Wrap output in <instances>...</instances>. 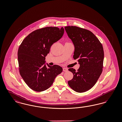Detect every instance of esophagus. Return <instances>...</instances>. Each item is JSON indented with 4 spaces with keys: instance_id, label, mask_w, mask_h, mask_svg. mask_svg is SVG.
<instances>
[{
    "instance_id": "34e87169",
    "label": "esophagus",
    "mask_w": 122,
    "mask_h": 122,
    "mask_svg": "<svg viewBox=\"0 0 122 122\" xmlns=\"http://www.w3.org/2000/svg\"><path fill=\"white\" fill-rule=\"evenodd\" d=\"M68 69L66 68H63V71L64 72H67L68 71Z\"/></svg>"
}]
</instances>
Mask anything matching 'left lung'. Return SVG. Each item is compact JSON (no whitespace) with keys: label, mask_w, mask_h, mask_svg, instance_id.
I'll list each match as a JSON object with an SVG mask.
<instances>
[{"label":"left lung","mask_w":122,"mask_h":122,"mask_svg":"<svg viewBox=\"0 0 122 122\" xmlns=\"http://www.w3.org/2000/svg\"><path fill=\"white\" fill-rule=\"evenodd\" d=\"M64 28L75 46L73 58L77 59L80 64L77 71L73 68L69 69L74 76L68 81V85L76 92H86L95 85L102 72L103 48L91 31L76 26Z\"/></svg>","instance_id":"left-lung-1"}]
</instances>
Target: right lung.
Here are the masks:
<instances>
[{"instance_id":"obj_1","label":"right lung","mask_w":122,"mask_h":122,"mask_svg":"<svg viewBox=\"0 0 122 122\" xmlns=\"http://www.w3.org/2000/svg\"><path fill=\"white\" fill-rule=\"evenodd\" d=\"M64 28L46 27L36 30L22 41L18 51L19 70L27 85L32 90L41 92L50 87L55 78L63 71L58 65L45 63V57L52 44L64 33Z\"/></svg>"}]
</instances>
